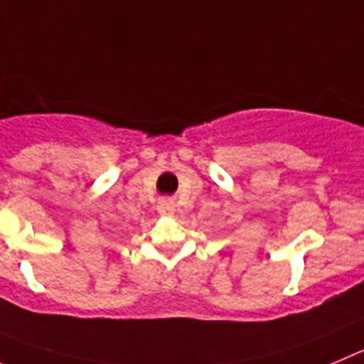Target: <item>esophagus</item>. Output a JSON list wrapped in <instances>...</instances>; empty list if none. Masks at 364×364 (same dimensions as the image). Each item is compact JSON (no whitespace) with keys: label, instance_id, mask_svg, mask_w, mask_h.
Wrapping results in <instances>:
<instances>
[{"label":"esophagus","instance_id":"esophagus-1","mask_svg":"<svg viewBox=\"0 0 364 364\" xmlns=\"http://www.w3.org/2000/svg\"><path fill=\"white\" fill-rule=\"evenodd\" d=\"M158 210H159V214H163V215L174 214V210H176L174 199H172V198H161V199H159Z\"/></svg>","mask_w":364,"mask_h":364}]
</instances>
